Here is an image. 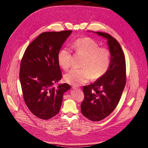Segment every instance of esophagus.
I'll return each mask as SVG.
<instances>
[{"label": "esophagus", "mask_w": 148, "mask_h": 148, "mask_svg": "<svg viewBox=\"0 0 148 148\" xmlns=\"http://www.w3.org/2000/svg\"><path fill=\"white\" fill-rule=\"evenodd\" d=\"M73 89H78V90H81V88H80L77 87V86H73Z\"/></svg>", "instance_id": "esophagus-1"}]
</instances>
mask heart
Masks as SVG:
<instances>
[{
  "label": "heart",
  "instance_id": "b5f03b06",
  "mask_svg": "<svg viewBox=\"0 0 148 148\" xmlns=\"http://www.w3.org/2000/svg\"><path fill=\"white\" fill-rule=\"evenodd\" d=\"M73 49L76 53L84 57L81 69H72L64 75V80L73 86H79L92 80L99 79L106 73L111 62L110 51L99 47V44L89 37L77 39ZM59 66L68 70L71 65L72 53L69 49H61L57 55Z\"/></svg>",
  "mask_w": 148,
  "mask_h": 148
}]
</instances>
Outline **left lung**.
<instances>
[{"mask_svg":"<svg viewBox=\"0 0 148 148\" xmlns=\"http://www.w3.org/2000/svg\"><path fill=\"white\" fill-rule=\"evenodd\" d=\"M107 40L111 62L106 73L99 79L83 86L81 112L88 119L98 122L109 116L118 106L126 84L125 58L118 41L110 34L94 32Z\"/></svg>","mask_w":148,"mask_h":148,"instance_id":"8db88e82","label":"left lung"}]
</instances>
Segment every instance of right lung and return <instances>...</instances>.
Masks as SVG:
<instances>
[{
	"label": "right lung",
	"mask_w": 148,
	"mask_h": 148,
	"mask_svg": "<svg viewBox=\"0 0 148 148\" xmlns=\"http://www.w3.org/2000/svg\"><path fill=\"white\" fill-rule=\"evenodd\" d=\"M72 30L43 32L31 42L21 60L20 81L25 102L36 117L47 120L59 112L66 83L53 87L62 77L57 55Z\"/></svg>",
	"instance_id": "obj_1"
}]
</instances>
